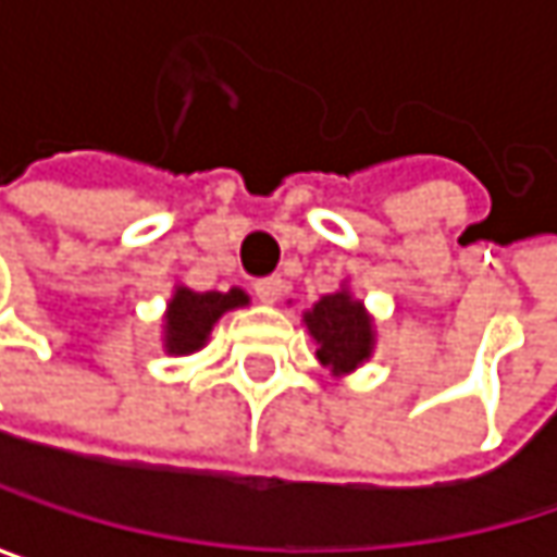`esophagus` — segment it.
Returning a JSON list of instances; mask_svg holds the SVG:
<instances>
[{
    "mask_svg": "<svg viewBox=\"0 0 557 557\" xmlns=\"http://www.w3.org/2000/svg\"><path fill=\"white\" fill-rule=\"evenodd\" d=\"M283 289H286V283L280 277H264L255 283V293H258L261 302H277L280 296H283Z\"/></svg>",
    "mask_w": 557,
    "mask_h": 557,
    "instance_id": "obj_1",
    "label": "esophagus"
}]
</instances>
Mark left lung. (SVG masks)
<instances>
[{
  "label": "left lung",
  "instance_id": "left-lung-1",
  "mask_svg": "<svg viewBox=\"0 0 557 557\" xmlns=\"http://www.w3.org/2000/svg\"><path fill=\"white\" fill-rule=\"evenodd\" d=\"M302 325L315 345L319 364L329 368L332 377H348L374 358L377 325L364 299L351 293L348 280L335 293H325L312 309H306Z\"/></svg>",
  "mask_w": 557,
  "mask_h": 557
}]
</instances>
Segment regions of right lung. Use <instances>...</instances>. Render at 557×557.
I'll return each mask as SVG.
<instances>
[{
	"label": "right lung",
	"instance_id": "1",
	"mask_svg": "<svg viewBox=\"0 0 557 557\" xmlns=\"http://www.w3.org/2000/svg\"><path fill=\"white\" fill-rule=\"evenodd\" d=\"M245 306H251V296L242 286H232L228 293H219V289L196 293L186 283H173V293L164 309V325H161L164 351L173 358L202 351L215 322L225 312L245 309Z\"/></svg>",
	"mask_w": 557,
	"mask_h": 557
}]
</instances>
